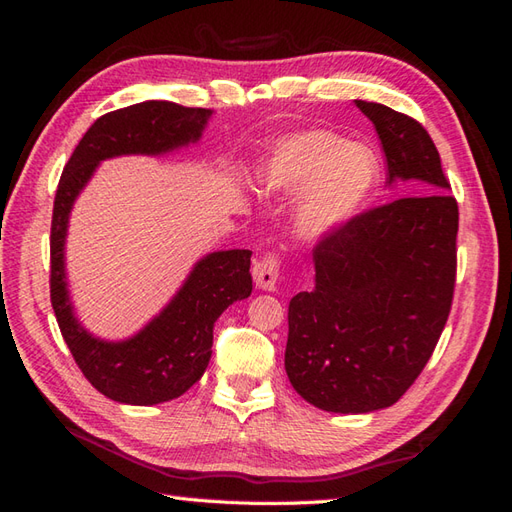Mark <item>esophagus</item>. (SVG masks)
<instances>
[{"instance_id": "34e87169", "label": "esophagus", "mask_w": 512, "mask_h": 512, "mask_svg": "<svg viewBox=\"0 0 512 512\" xmlns=\"http://www.w3.org/2000/svg\"><path fill=\"white\" fill-rule=\"evenodd\" d=\"M279 257L275 253H266L264 257L255 259L253 264V279L255 286L262 290H275L279 279Z\"/></svg>"}]
</instances>
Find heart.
<instances>
[{"label":"heart","instance_id":"obj_1","mask_svg":"<svg viewBox=\"0 0 512 512\" xmlns=\"http://www.w3.org/2000/svg\"><path fill=\"white\" fill-rule=\"evenodd\" d=\"M376 182V162L363 147L330 129L279 138L262 169L266 191L301 198L297 233L306 239L328 237L363 209Z\"/></svg>","mask_w":512,"mask_h":512}]
</instances>
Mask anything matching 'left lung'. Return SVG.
Returning a JSON list of instances; mask_svg holds the SVG:
<instances>
[{"instance_id": "8db88e82", "label": "left lung", "mask_w": 512, "mask_h": 512, "mask_svg": "<svg viewBox=\"0 0 512 512\" xmlns=\"http://www.w3.org/2000/svg\"><path fill=\"white\" fill-rule=\"evenodd\" d=\"M387 158V180L418 195L354 215L314 246V288L288 306L286 374L334 413L391 407L413 385L449 319L458 266V202L416 118L356 101Z\"/></svg>"}]
</instances>
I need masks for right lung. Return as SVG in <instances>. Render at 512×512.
Returning <instances> with one entry per match:
<instances>
[{"mask_svg":"<svg viewBox=\"0 0 512 512\" xmlns=\"http://www.w3.org/2000/svg\"><path fill=\"white\" fill-rule=\"evenodd\" d=\"M213 112L169 101H145L96 118L63 167L50 228V301L76 365L94 389L125 405H158L182 396L211 361L213 325L231 303L250 297V250L202 257L178 295L127 341L96 339L74 317L65 281V233L76 195L101 160L160 156L198 143Z\"/></svg>","mask_w":512,"mask_h":512,"instance_id":"add662e5","label":"right lung"}]
</instances>
